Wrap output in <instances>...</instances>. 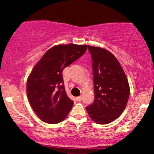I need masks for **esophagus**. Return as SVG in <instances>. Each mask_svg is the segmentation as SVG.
Returning a JSON list of instances; mask_svg holds the SVG:
<instances>
[{"instance_id":"1","label":"esophagus","mask_w":154,"mask_h":154,"mask_svg":"<svg viewBox=\"0 0 154 154\" xmlns=\"http://www.w3.org/2000/svg\"><path fill=\"white\" fill-rule=\"evenodd\" d=\"M77 98V101H79V102H80L81 100H82V96L77 97V98Z\"/></svg>"}]
</instances>
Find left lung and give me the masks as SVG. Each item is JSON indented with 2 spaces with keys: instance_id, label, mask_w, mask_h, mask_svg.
Segmentation results:
<instances>
[{
  "instance_id": "8db88e82",
  "label": "left lung",
  "mask_w": 154,
  "mask_h": 154,
  "mask_svg": "<svg viewBox=\"0 0 154 154\" xmlns=\"http://www.w3.org/2000/svg\"><path fill=\"white\" fill-rule=\"evenodd\" d=\"M91 55L95 99L86 107L95 123L109 124L121 115L130 95L128 80L116 58L109 51L88 45Z\"/></svg>"
}]
</instances>
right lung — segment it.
<instances>
[{"mask_svg": "<svg viewBox=\"0 0 154 154\" xmlns=\"http://www.w3.org/2000/svg\"><path fill=\"white\" fill-rule=\"evenodd\" d=\"M85 45H58L49 49L35 65L26 82V94L31 107L44 122L63 121L74 101L65 91L62 72L87 50Z\"/></svg>", "mask_w": 154, "mask_h": 154, "instance_id": "obj_1", "label": "right lung"}]
</instances>
